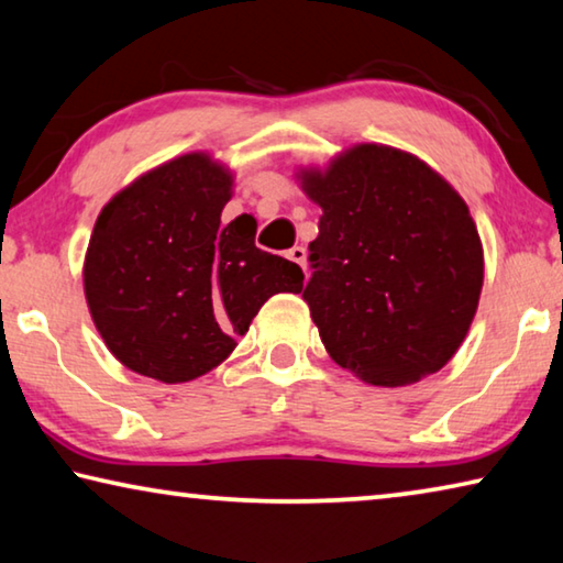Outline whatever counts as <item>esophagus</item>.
<instances>
[{"instance_id": "34e87169", "label": "esophagus", "mask_w": 563, "mask_h": 563, "mask_svg": "<svg viewBox=\"0 0 563 563\" xmlns=\"http://www.w3.org/2000/svg\"><path fill=\"white\" fill-rule=\"evenodd\" d=\"M288 258H290L292 263H298L300 268L305 271V261H308V251H305L302 245H295V247H290V251H288Z\"/></svg>"}]
</instances>
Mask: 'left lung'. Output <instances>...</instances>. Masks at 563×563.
<instances>
[{"label":"left lung","instance_id":"8db88e82","mask_svg":"<svg viewBox=\"0 0 563 563\" xmlns=\"http://www.w3.org/2000/svg\"><path fill=\"white\" fill-rule=\"evenodd\" d=\"M322 208L302 290L340 367L379 387L442 369L466 338L484 255L462 196L424 161L360 144L300 170Z\"/></svg>","mask_w":563,"mask_h":563}]
</instances>
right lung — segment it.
<instances>
[{
  "label": "right lung",
  "mask_w": 563,
  "mask_h": 563,
  "mask_svg": "<svg viewBox=\"0 0 563 563\" xmlns=\"http://www.w3.org/2000/svg\"><path fill=\"white\" fill-rule=\"evenodd\" d=\"M233 176L208 154L148 170L103 206L84 292L121 365L176 385L221 365L275 292H300V265L255 247V218L221 225Z\"/></svg>",
  "instance_id": "obj_1"
}]
</instances>
